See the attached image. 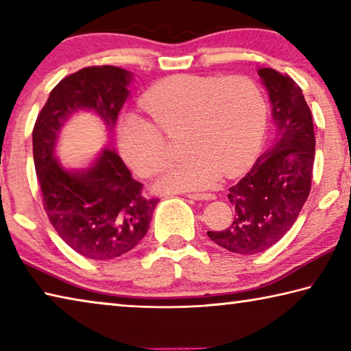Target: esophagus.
<instances>
[{
	"mask_svg": "<svg viewBox=\"0 0 351 351\" xmlns=\"http://www.w3.org/2000/svg\"><path fill=\"white\" fill-rule=\"evenodd\" d=\"M187 197L192 199H215L213 193H187Z\"/></svg>",
	"mask_w": 351,
	"mask_h": 351,
	"instance_id": "1",
	"label": "esophagus"
}]
</instances>
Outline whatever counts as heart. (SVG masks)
I'll list each match as a JSON object with an SVG mask.
<instances>
[{
  "label": "heart",
  "instance_id": "obj_1",
  "mask_svg": "<svg viewBox=\"0 0 351 351\" xmlns=\"http://www.w3.org/2000/svg\"><path fill=\"white\" fill-rule=\"evenodd\" d=\"M141 105L152 122L128 114L117 130L119 150L128 167L141 178L161 173L170 161L165 136L184 134V153L190 154L159 181L164 192L209 189L219 173L239 175L263 138V97L245 75H171L153 85Z\"/></svg>",
  "mask_w": 351,
  "mask_h": 351
}]
</instances>
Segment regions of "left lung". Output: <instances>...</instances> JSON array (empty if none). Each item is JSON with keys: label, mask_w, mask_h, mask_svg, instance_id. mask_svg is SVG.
Listing matches in <instances>:
<instances>
[{"label": "left lung", "mask_w": 351, "mask_h": 351, "mask_svg": "<svg viewBox=\"0 0 351 351\" xmlns=\"http://www.w3.org/2000/svg\"><path fill=\"white\" fill-rule=\"evenodd\" d=\"M258 75L272 105L274 144L229 189L232 224L207 232L218 246L243 255L266 251L293 228L310 195L316 148L311 110L300 86L271 68L258 69Z\"/></svg>", "instance_id": "1"}]
</instances>
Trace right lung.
Segmentation results:
<instances>
[{"mask_svg": "<svg viewBox=\"0 0 351 351\" xmlns=\"http://www.w3.org/2000/svg\"><path fill=\"white\" fill-rule=\"evenodd\" d=\"M130 79L128 71L108 64L69 74L51 91L34 125V162L47 218L86 258L111 260L138 246L158 198L142 197V184L112 148H105L88 170L71 171L54 156L56 142L64 121L79 110L96 112L111 132Z\"/></svg>", "mask_w": 351, "mask_h": 351, "instance_id": "add662e5", "label": "right lung"}]
</instances>
